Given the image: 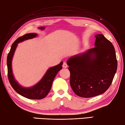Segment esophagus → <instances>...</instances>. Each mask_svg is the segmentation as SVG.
<instances>
[{"instance_id": "1", "label": "esophagus", "mask_w": 125, "mask_h": 125, "mask_svg": "<svg viewBox=\"0 0 125 125\" xmlns=\"http://www.w3.org/2000/svg\"><path fill=\"white\" fill-rule=\"evenodd\" d=\"M62 67L64 68H66L67 67H68V65L66 64V63L64 62V63H63V65H62Z\"/></svg>"}]
</instances>
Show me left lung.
Returning a JSON list of instances; mask_svg holds the SVG:
<instances>
[{"label": "left lung", "instance_id": "1", "mask_svg": "<svg viewBox=\"0 0 125 125\" xmlns=\"http://www.w3.org/2000/svg\"><path fill=\"white\" fill-rule=\"evenodd\" d=\"M95 37V47L67 61L70 86L79 97L91 98L104 93L112 83L117 68L114 45L103 34Z\"/></svg>", "mask_w": 125, "mask_h": 125}]
</instances>
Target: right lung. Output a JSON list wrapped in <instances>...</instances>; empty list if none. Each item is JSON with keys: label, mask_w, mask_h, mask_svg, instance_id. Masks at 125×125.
<instances>
[{"label": "right lung", "mask_w": 125, "mask_h": 125, "mask_svg": "<svg viewBox=\"0 0 125 125\" xmlns=\"http://www.w3.org/2000/svg\"><path fill=\"white\" fill-rule=\"evenodd\" d=\"M37 36V33H30L24 34L22 37L17 38L11 45L10 51L8 55L7 60L8 76L11 87L19 94L31 99H41L46 97L48 93L50 91L52 82L56 74L61 69H62L63 64L62 61H61L59 64L50 68L41 80L32 87L28 88L23 87L18 83L13 75L11 67V62L15 51L19 43L25 40L32 39L36 37Z\"/></svg>", "instance_id": "obj_1"}]
</instances>
